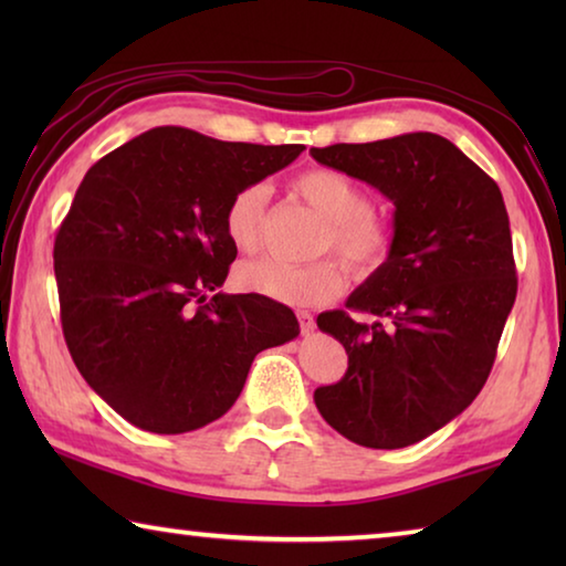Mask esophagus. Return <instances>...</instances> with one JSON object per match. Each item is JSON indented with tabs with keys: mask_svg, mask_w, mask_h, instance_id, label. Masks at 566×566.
Wrapping results in <instances>:
<instances>
[{
	"mask_svg": "<svg viewBox=\"0 0 566 566\" xmlns=\"http://www.w3.org/2000/svg\"><path fill=\"white\" fill-rule=\"evenodd\" d=\"M296 317H300L302 334H312L314 332V317H312L310 312H300V314H296Z\"/></svg>",
	"mask_w": 566,
	"mask_h": 566,
	"instance_id": "34e87169",
	"label": "esophagus"
}]
</instances>
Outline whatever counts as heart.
Returning a JSON list of instances; mask_svg holds the SVG:
<instances>
[{"instance_id":"1","label":"heart","mask_w":566,"mask_h":566,"mask_svg":"<svg viewBox=\"0 0 566 566\" xmlns=\"http://www.w3.org/2000/svg\"><path fill=\"white\" fill-rule=\"evenodd\" d=\"M294 191L317 209L327 222L319 249H334L342 262L357 274L377 272L391 252V229L371 209V195L359 181L337 169H310L294 179ZM270 199L266 185H249L229 199L224 209V232L237 252H254L262 242L264 207ZM237 282L242 290L270 296L290 306H317L339 296L344 284L342 266L334 260L290 264L262 256L239 264Z\"/></svg>"}]
</instances>
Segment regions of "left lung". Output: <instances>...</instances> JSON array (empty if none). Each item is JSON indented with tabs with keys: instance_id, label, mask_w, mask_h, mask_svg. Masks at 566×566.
<instances>
[{
	"instance_id": "left-lung-1",
	"label": "left lung",
	"mask_w": 566,
	"mask_h": 566,
	"mask_svg": "<svg viewBox=\"0 0 566 566\" xmlns=\"http://www.w3.org/2000/svg\"><path fill=\"white\" fill-rule=\"evenodd\" d=\"M310 155L395 205L387 262L354 290L352 312L319 314L349 367L314 391L327 424L369 449L419 442L472 405L516 296L510 217L496 181L432 132Z\"/></svg>"
}]
</instances>
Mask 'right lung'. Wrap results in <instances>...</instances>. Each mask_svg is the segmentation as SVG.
Segmentation results:
<instances>
[{
	"instance_id": "right-lung-1",
	"label": "right lung",
	"mask_w": 566,
	"mask_h": 566,
	"mask_svg": "<svg viewBox=\"0 0 566 566\" xmlns=\"http://www.w3.org/2000/svg\"><path fill=\"white\" fill-rule=\"evenodd\" d=\"M302 149L155 127L84 175L54 239L62 332L80 375L134 427L181 434L219 419L256 354L300 334L284 304L219 286L237 256L229 199Z\"/></svg>"
}]
</instances>
